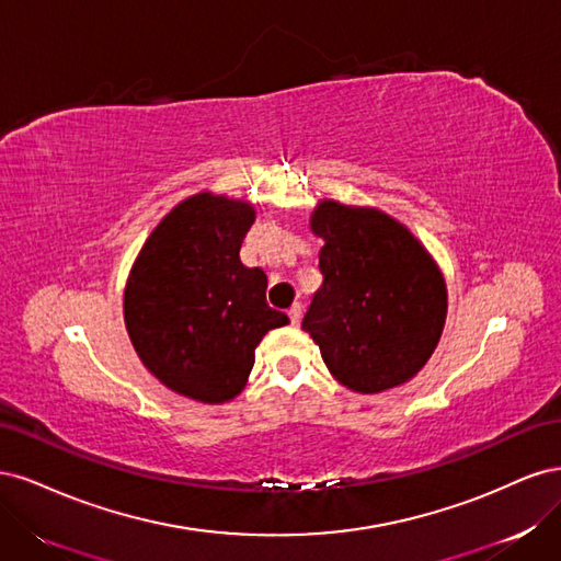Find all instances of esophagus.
Wrapping results in <instances>:
<instances>
[{
  "label": "esophagus",
  "instance_id": "obj_1",
  "mask_svg": "<svg viewBox=\"0 0 561 561\" xmlns=\"http://www.w3.org/2000/svg\"><path fill=\"white\" fill-rule=\"evenodd\" d=\"M287 316H290L293 325H299V322H301V304H293L290 311H287Z\"/></svg>",
  "mask_w": 561,
  "mask_h": 561
}]
</instances>
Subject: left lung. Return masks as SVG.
I'll list each match as a JSON object with an SVG mask.
<instances>
[{
    "label": "left lung",
    "mask_w": 561,
    "mask_h": 561,
    "mask_svg": "<svg viewBox=\"0 0 561 561\" xmlns=\"http://www.w3.org/2000/svg\"><path fill=\"white\" fill-rule=\"evenodd\" d=\"M311 229L320 290L301 320L328 369L358 393L410 381L435 351L447 290L431 254L393 217L325 201Z\"/></svg>",
    "instance_id": "obj_1"
}]
</instances>
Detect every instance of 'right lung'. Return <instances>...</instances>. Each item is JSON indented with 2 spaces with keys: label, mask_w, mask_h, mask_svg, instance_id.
Returning <instances> with one entry per match:
<instances>
[{
  "label": "right lung",
  "mask_w": 561,
  "mask_h": 561,
  "mask_svg": "<svg viewBox=\"0 0 561 561\" xmlns=\"http://www.w3.org/2000/svg\"><path fill=\"white\" fill-rule=\"evenodd\" d=\"M252 222L250 203L192 196L161 219L130 271V342L180 396L210 404L236 398L262 336L290 322L266 304L264 271L239 257Z\"/></svg>",
  "instance_id": "1"
}]
</instances>
